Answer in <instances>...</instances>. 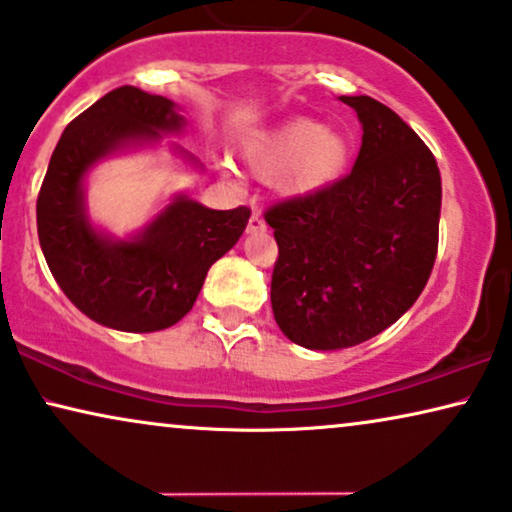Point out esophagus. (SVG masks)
<instances>
[{
	"label": "esophagus",
	"mask_w": 512,
	"mask_h": 512,
	"mask_svg": "<svg viewBox=\"0 0 512 512\" xmlns=\"http://www.w3.org/2000/svg\"><path fill=\"white\" fill-rule=\"evenodd\" d=\"M265 230V221L258 214H254L249 218V223H247V232L249 235H256V232H263Z\"/></svg>",
	"instance_id": "obj_1"
}]
</instances>
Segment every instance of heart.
Here are the masks:
<instances>
[{"label":"heart","instance_id":"1","mask_svg":"<svg viewBox=\"0 0 512 512\" xmlns=\"http://www.w3.org/2000/svg\"><path fill=\"white\" fill-rule=\"evenodd\" d=\"M353 159V141L341 129H329L308 117L291 119L247 150L256 176H282L287 197H313L345 176Z\"/></svg>","mask_w":512,"mask_h":512}]
</instances>
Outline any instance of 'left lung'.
I'll use <instances>...</instances> for the list:
<instances>
[{
  "mask_svg": "<svg viewBox=\"0 0 512 512\" xmlns=\"http://www.w3.org/2000/svg\"><path fill=\"white\" fill-rule=\"evenodd\" d=\"M341 101L364 131L353 171L265 211L280 249L272 313L310 350L360 345L400 320L433 272L440 232L442 181L428 145L388 105Z\"/></svg>",
  "mask_w": 512,
  "mask_h": 512,
  "instance_id": "8db88e82",
  "label": "left lung"
}]
</instances>
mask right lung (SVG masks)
I'll list each match as a JSON object with an SVG mask.
<instances>
[{
	"mask_svg": "<svg viewBox=\"0 0 512 512\" xmlns=\"http://www.w3.org/2000/svg\"><path fill=\"white\" fill-rule=\"evenodd\" d=\"M183 126L174 101L119 86L72 119L51 155L37 197L39 244L63 294L103 327L148 334L183 320L211 265L247 228V207L216 211L185 195L131 240H112L89 223L86 171Z\"/></svg>",
	"mask_w": 512,
	"mask_h": 512,
	"instance_id": "add662e5",
	"label": "right lung"
}]
</instances>
